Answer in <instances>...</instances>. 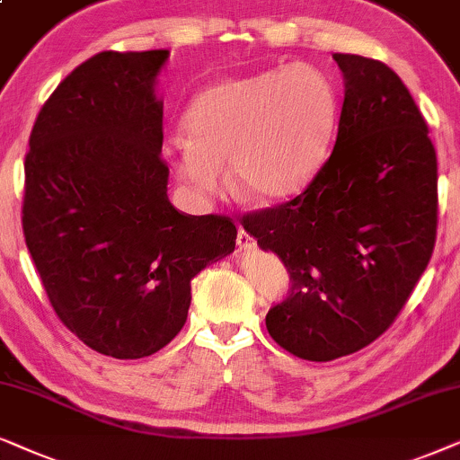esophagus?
Returning <instances> with one entry per match:
<instances>
[{
  "instance_id": "1",
  "label": "esophagus",
  "mask_w": 460,
  "mask_h": 460,
  "mask_svg": "<svg viewBox=\"0 0 460 460\" xmlns=\"http://www.w3.org/2000/svg\"><path fill=\"white\" fill-rule=\"evenodd\" d=\"M237 246H240V250H248L250 252V250L256 248V242L246 234V231L240 229L237 231Z\"/></svg>"
}]
</instances>
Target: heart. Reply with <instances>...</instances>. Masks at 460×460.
I'll return each instance as SVG.
<instances>
[{"instance_id": "b5f03b06", "label": "heart", "mask_w": 460, "mask_h": 460, "mask_svg": "<svg viewBox=\"0 0 460 460\" xmlns=\"http://www.w3.org/2000/svg\"><path fill=\"white\" fill-rule=\"evenodd\" d=\"M164 146L176 181L206 201L231 185L254 204H279L314 181L336 128V94L315 66L294 63L208 85Z\"/></svg>"}]
</instances>
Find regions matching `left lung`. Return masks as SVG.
Instances as JSON below:
<instances>
[{
    "mask_svg": "<svg viewBox=\"0 0 460 460\" xmlns=\"http://www.w3.org/2000/svg\"><path fill=\"white\" fill-rule=\"evenodd\" d=\"M332 58L345 84L332 155L301 195L243 218L292 279L269 334L309 362L359 351L394 323L438 226V157L414 98L381 60Z\"/></svg>",
    "mask_w": 460,
    "mask_h": 460,
    "instance_id": "left-lung-1",
    "label": "left lung"
}]
</instances>
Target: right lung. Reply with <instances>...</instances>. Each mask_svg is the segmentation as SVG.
<instances>
[{"mask_svg":"<svg viewBox=\"0 0 460 460\" xmlns=\"http://www.w3.org/2000/svg\"><path fill=\"white\" fill-rule=\"evenodd\" d=\"M168 50L101 52L35 119L22 231L60 322L115 359L146 358L185 326L191 279L235 250L225 217L168 199L157 75Z\"/></svg>","mask_w":460,"mask_h":460,"instance_id":"obj_1","label":"right lung"}]
</instances>
